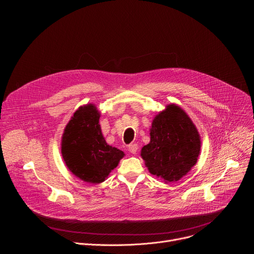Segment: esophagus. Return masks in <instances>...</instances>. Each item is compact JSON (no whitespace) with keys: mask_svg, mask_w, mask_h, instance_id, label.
I'll use <instances>...</instances> for the list:
<instances>
[{"mask_svg":"<svg viewBox=\"0 0 254 254\" xmlns=\"http://www.w3.org/2000/svg\"><path fill=\"white\" fill-rule=\"evenodd\" d=\"M137 151V144L136 143H131L128 146V152L130 154H135Z\"/></svg>","mask_w":254,"mask_h":254,"instance_id":"esophagus-1","label":"esophagus"}]
</instances>
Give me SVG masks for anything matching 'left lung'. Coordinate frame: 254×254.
<instances>
[{"label":"left lung","mask_w":254,"mask_h":254,"mask_svg":"<svg viewBox=\"0 0 254 254\" xmlns=\"http://www.w3.org/2000/svg\"><path fill=\"white\" fill-rule=\"evenodd\" d=\"M151 140L140 151L149 172L165 183L177 182L196 165L201 151L199 131L177 104H168L153 120Z\"/></svg>","instance_id":"1"}]
</instances>
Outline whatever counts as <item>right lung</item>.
Segmentation results:
<instances>
[{
    "instance_id": "right-lung-1",
    "label": "right lung",
    "mask_w": 254,
    "mask_h": 254,
    "mask_svg": "<svg viewBox=\"0 0 254 254\" xmlns=\"http://www.w3.org/2000/svg\"><path fill=\"white\" fill-rule=\"evenodd\" d=\"M100 113L93 103L80 106L64 128L61 154L68 170L83 182L99 184L118 167L125 153L105 141Z\"/></svg>"
}]
</instances>
